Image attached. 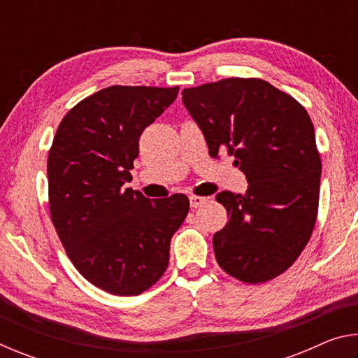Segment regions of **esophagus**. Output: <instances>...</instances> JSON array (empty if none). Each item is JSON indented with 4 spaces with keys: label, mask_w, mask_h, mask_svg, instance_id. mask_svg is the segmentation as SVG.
I'll use <instances>...</instances> for the list:
<instances>
[{
    "label": "esophagus",
    "mask_w": 358,
    "mask_h": 358,
    "mask_svg": "<svg viewBox=\"0 0 358 358\" xmlns=\"http://www.w3.org/2000/svg\"><path fill=\"white\" fill-rule=\"evenodd\" d=\"M208 197H201V196H191L189 197V203L192 208H201L203 203H207Z\"/></svg>",
    "instance_id": "34e87169"
}]
</instances>
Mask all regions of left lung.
<instances>
[{"instance_id":"8db88e82","label":"left lung","mask_w":358,"mask_h":358,"mask_svg":"<svg viewBox=\"0 0 358 358\" xmlns=\"http://www.w3.org/2000/svg\"><path fill=\"white\" fill-rule=\"evenodd\" d=\"M181 94L210 156L226 148L248 180L246 194H216L229 216L213 235L216 262L248 284L273 280L305 250L317 217L322 164L310 115L262 78H222Z\"/></svg>"}]
</instances>
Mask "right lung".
<instances>
[{
	"label": "right lung",
	"instance_id": "1",
	"mask_svg": "<svg viewBox=\"0 0 358 358\" xmlns=\"http://www.w3.org/2000/svg\"><path fill=\"white\" fill-rule=\"evenodd\" d=\"M178 87L113 85L78 102L48 151V207L85 280L113 295H138L164 275L171 238L189 211L185 194L151 202L124 187L138 138L177 99Z\"/></svg>",
	"mask_w": 358,
	"mask_h": 358
}]
</instances>
